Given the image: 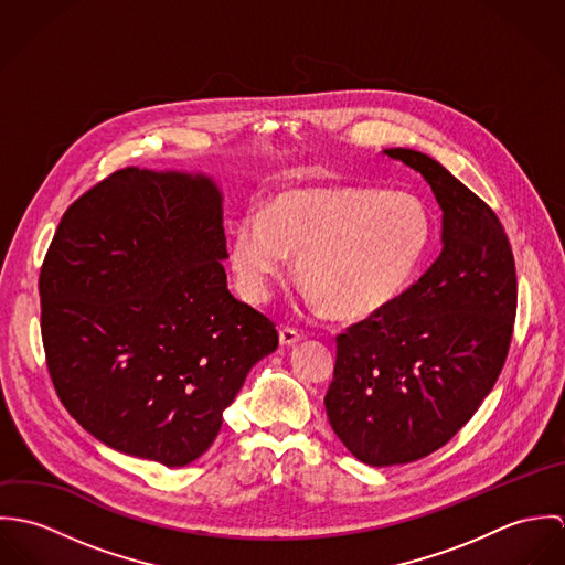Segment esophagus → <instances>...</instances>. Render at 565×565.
Returning <instances> with one entry per match:
<instances>
[{"mask_svg":"<svg viewBox=\"0 0 565 565\" xmlns=\"http://www.w3.org/2000/svg\"><path fill=\"white\" fill-rule=\"evenodd\" d=\"M300 339H302V334L296 328H289V326L280 328V345H294Z\"/></svg>","mask_w":565,"mask_h":565,"instance_id":"obj_1","label":"esophagus"}]
</instances>
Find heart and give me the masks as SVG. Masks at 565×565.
Instances as JSON below:
<instances>
[{
	"label": "heart",
	"mask_w": 565,
	"mask_h": 565,
	"mask_svg": "<svg viewBox=\"0 0 565 565\" xmlns=\"http://www.w3.org/2000/svg\"><path fill=\"white\" fill-rule=\"evenodd\" d=\"M433 243V217L408 191L330 184L276 193L260 215L239 222L231 267L247 302H265L296 256L313 307L365 320L396 302Z\"/></svg>",
	"instance_id": "1"
}]
</instances>
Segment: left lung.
Returning <instances> with one entry per match:
<instances>
[{
    "label": "left lung",
    "instance_id": "left-lung-1",
    "mask_svg": "<svg viewBox=\"0 0 565 565\" xmlns=\"http://www.w3.org/2000/svg\"><path fill=\"white\" fill-rule=\"evenodd\" d=\"M383 154L430 184L444 247L396 302L337 337L328 422L374 468L417 461L470 422L504 365L518 307L495 213L435 159L406 148Z\"/></svg>",
    "mask_w": 565,
    "mask_h": 565
}]
</instances>
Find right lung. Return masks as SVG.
<instances>
[{
    "label": "right lung",
    "instance_id": "right-lung-1",
    "mask_svg": "<svg viewBox=\"0 0 565 565\" xmlns=\"http://www.w3.org/2000/svg\"><path fill=\"white\" fill-rule=\"evenodd\" d=\"M222 191L126 167L81 195L45 254L41 334L54 390L102 444L182 468L222 428L274 322L226 282Z\"/></svg>",
    "mask_w": 565,
    "mask_h": 565
}]
</instances>
